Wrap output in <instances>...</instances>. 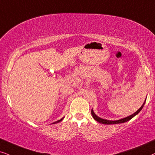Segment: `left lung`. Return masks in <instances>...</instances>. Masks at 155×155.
<instances>
[{"label": "left lung", "instance_id": "8db88e82", "mask_svg": "<svg viewBox=\"0 0 155 155\" xmlns=\"http://www.w3.org/2000/svg\"><path fill=\"white\" fill-rule=\"evenodd\" d=\"M146 101V100H145ZM145 101L144 102V103L140 107V108L139 110H137V111H136L135 112H134V114H131V115L128 116V117H124L123 118V119H120V120H114V121H112V120H104V119H102V118H100L98 117V116L96 115V114H95V112H93V110H91V114H92V117L95 119L96 121L100 122V123H102V124H120V123H124V122H126L127 121H129L130 120H131L132 118H133L134 116L137 115L139 112L141 111L142 108H143L144 105V103H145Z\"/></svg>", "mask_w": 155, "mask_h": 155}]
</instances>
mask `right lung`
Instances as JSON below:
<instances>
[{
    "mask_svg": "<svg viewBox=\"0 0 155 155\" xmlns=\"http://www.w3.org/2000/svg\"><path fill=\"white\" fill-rule=\"evenodd\" d=\"M63 117L62 118V119H60V120H58L57 122H53V124H55V123H58V122H60V121H62V120H63Z\"/></svg>",
    "mask_w": 155,
    "mask_h": 155,
    "instance_id": "obj_1",
    "label": "right lung"
}]
</instances>
